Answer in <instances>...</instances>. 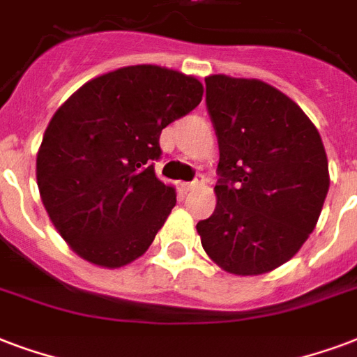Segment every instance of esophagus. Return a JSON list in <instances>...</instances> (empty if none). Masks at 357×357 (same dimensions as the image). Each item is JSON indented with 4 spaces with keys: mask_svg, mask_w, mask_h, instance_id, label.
<instances>
[{
    "mask_svg": "<svg viewBox=\"0 0 357 357\" xmlns=\"http://www.w3.org/2000/svg\"><path fill=\"white\" fill-rule=\"evenodd\" d=\"M203 182H205V178H203L201 175H197V176H195V181L184 182V184H182V188L186 190V192H190V190H195L197 186H203Z\"/></svg>",
    "mask_w": 357,
    "mask_h": 357,
    "instance_id": "obj_1",
    "label": "esophagus"
}]
</instances>
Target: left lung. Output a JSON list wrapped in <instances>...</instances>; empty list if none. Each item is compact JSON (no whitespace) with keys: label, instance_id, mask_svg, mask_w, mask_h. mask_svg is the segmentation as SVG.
Here are the masks:
<instances>
[{"label":"left lung","instance_id":"obj_1","mask_svg":"<svg viewBox=\"0 0 357 357\" xmlns=\"http://www.w3.org/2000/svg\"><path fill=\"white\" fill-rule=\"evenodd\" d=\"M205 84L220 178L216 208L195 227L220 269L264 275L316 227L329 190L326 149L301 107L264 80L208 75Z\"/></svg>","mask_w":357,"mask_h":357}]
</instances>
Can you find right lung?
<instances>
[{"label": "right lung", "instance_id": "obj_1", "mask_svg": "<svg viewBox=\"0 0 357 357\" xmlns=\"http://www.w3.org/2000/svg\"><path fill=\"white\" fill-rule=\"evenodd\" d=\"M201 98L192 75L143 63L99 75L61 103L36 175L48 218L77 256L118 269L149 250L176 203L152 165L160 135Z\"/></svg>", "mask_w": 357, "mask_h": 357}]
</instances>
